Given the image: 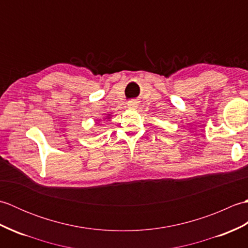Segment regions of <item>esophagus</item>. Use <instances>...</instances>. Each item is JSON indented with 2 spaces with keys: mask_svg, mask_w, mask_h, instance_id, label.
<instances>
[{
  "mask_svg": "<svg viewBox=\"0 0 248 248\" xmlns=\"http://www.w3.org/2000/svg\"><path fill=\"white\" fill-rule=\"evenodd\" d=\"M138 101L136 100H131V101L128 102V108H138Z\"/></svg>",
  "mask_w": 248,
  "mask_h": 248,
  "instance_id": "esophagus-1",
  "label": "esophagus"
}]
</instances>
